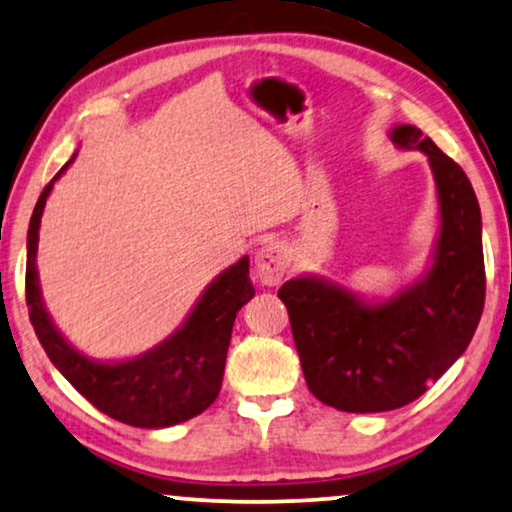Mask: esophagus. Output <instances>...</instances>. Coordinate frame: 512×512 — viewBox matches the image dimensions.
<instances>
[{
	"label": "esophagus",
	"mask_w": 512,
	"mask_h": 512,
	"mask_svg": "<svg viewBox=\"0 0 512 512\" xmlns=\"http://www.w3.org/2000/svg\"><path fill=\"white\" fill-rule=\"evenodd\" d=\"M255 269H257V278H260L264 285L281 283L290 269L288 245L283 241H276V238L264 241L262 248L257 250Z\"/></svg>",
	"instance_id": "1"
}]
</instances>
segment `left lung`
I'll list each match as a JSON object with an SVG mask.
<instances>
[{
  "label": "left lung",
  "mask_w": 512,
  "mask_h": 512,
  "mask_svg": "<svg viewBox=\"0 0 512 512\" xmlns=\"http://www.w3.org/2000/svg\"><path fill=\"white\" fill-rule=\"evenodd\" d=\"M393 145L431 163L440 231L426 274L393 297L367 302L325 276L281 285L309 391L342 412H388L417 400L468 349L485 306L482 217L470 180L417 126Z\"/></svg>",
  "instance_id": "obj_1"
}]
</instances>
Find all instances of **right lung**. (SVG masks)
I'll return each mask as SVG.
<instances>
[{"instance_id": "1", "label": "right lung", "mask_w": 512, "mask_h": 512, "mask_svg": "<svg viewBox=\"0 0 512 512\" xmlns=\"http://www.w3.org/2000/svg\"><path fill=\"white\" fill-rule=\"evenodd\" d=\"M74 159L77 154L44 187L27 229L25 299L34 332L58 372L107 417L138 428L182 424L208 410L220 393L236 313L255 295L250 281V260L241 257L229 269H224L203 290L185 323L154 349L114 363L84 356L60 335L51 320L37 274L39 224H42L46 199L53 182L70 168Z\"/></svg>"}]
</instances>
